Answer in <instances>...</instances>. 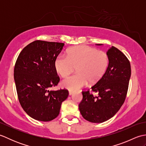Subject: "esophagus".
<instances>
[{"label": "esophagus", "mask_w": 146, "mask_h": 146, "mask_svg": "<svg viewBox=\"0 0 146 146\" xmlns=\"http://www.w3.org/2000/svg\"><path fill=\"white\" fill-rule=\"evenodd\" d=\"M73 91H71V90H69V95H71L73 94Z\"/></svg>", "instance_id": "1"}]
</instances>
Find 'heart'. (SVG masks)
I'll use <instances>...</instances> for the list:
<instances>
[{"label": "heart", "mask_w": 146, "mask_h": 146, "mask_svg": "<svg viewBox=\"0 0 146 146\" xmlns=\"http://www.w3.org/2000/svg\"><path fill=\"white\" fill-rule=\"evenodd\" d=\"M109 56L106 52L87 46H78L68 51L66 56L59 54L54 67L61 77H66L76 68V74L61 82L64 88L76 90L85 85L98 82L107 70Z\"/></svg>", "instance_id": "b5f03b06"}]
</instances>
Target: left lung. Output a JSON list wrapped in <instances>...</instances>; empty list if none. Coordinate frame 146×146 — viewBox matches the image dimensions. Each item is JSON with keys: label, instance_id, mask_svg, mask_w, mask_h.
Instances as JSON below:
<instances>
[{"label": "left lung", "instance_id": "8db88e82", "mask_svg": "<svg viewBox=\"0 0 146 146\" xmlns=\"http://www.w3.org/2000/svg\"><path fill=\"white\" fill-rule=\"evenodd\" d=\"M97 45H101L98 44ZM109 64L102 78L90 90L82 91L79 110L83 117L93 123L104 122L112 117L124 103L131 75L130 61L114 46L108 49Z\"/></svg>", "mask_w": 146, "mask_h": 146}]
</instances>
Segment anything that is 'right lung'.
<instances>
[{
  "mask_svg": "<svg viewBox=\"0 0 146 146\" xmlns=\"http://www.w3.org/2000/svg\"><path fill=\"white\" fill-rule=\"evenodd\" d=\"M64 45L36 40L21 51L15 62L14 77L19 101L26 113L35 120L54 119L69 94L65 88L49 90L60 82L54 61Z\"/></svg>",
  "mask_w": 146,
  "mask_h": 146,
  "instance_id": "obj_1",
  "label": "right lung"
}]
</instances>
